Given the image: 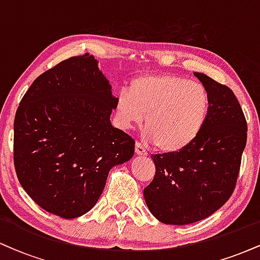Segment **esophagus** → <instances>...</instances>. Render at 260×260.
Masks as SVG:
<instances>
[{
  "mask_svg": "<svg viewBox=\"0 0 260 260\" xmlns=\"http://www.w3.org/2000/svg\"><path fill=\"white\" fill-rule=\"evenodd\" d=\"M136 154L140 155V156H147L148 151L145 150V148L140 143H136Z\"/></svg>",
  "mask_w": 260,
  "mask_h": 260,
  "instance_id": "34e87169",
  "label": "esophagus"
}]
</instances>
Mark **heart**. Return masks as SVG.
<instances>
[{"mask_svg": "<svg viewBox=\"0 0 260 260\" xmlns=\"http://www.w3.org/2000/svg\"><path fill=\"white\" fill-rule=\"evenodd\" d=\"M210 111V98L201 83L175 74H142L122 90L116 115L122 128L145 118V138L160 150L177 153L202 133Z\"/></svg>", "mask_w": 260, "mask_h": 260, "instance_id": "obj_1", "label": "heart"}]
</instances>
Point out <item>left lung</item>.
I'll return each mask as SVG.
<instances>
[{
    "label": "left lung",
    "instance_id": "obj_1",
    "mask_svg": "<svg viewBox=\"0 0 260 260\" xmlns=\"http://www.w3.org/2000/svg\"><path fill=\"white\" fill-rule=\"evenodd\" d=\"M210 98L202 133L177 153L155 154V176L144 188L149 210L169 225H188L210 216L229 201L246 148L247 122L229 86L194 72Z\"/></svg>",
    "mask_w": 260,
    "mask_h": 260
}]
</instances>
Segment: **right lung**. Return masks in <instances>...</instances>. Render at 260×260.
I'll return each mask as SVG.
<instances>
[{"instance_id":"add662e5","label":"right lung","mask_w":260,"mask_h":260,"mask_svg":"<svg viewBox=\"0 0 260 260\" xmlns=\"http://www.w3.org/2000/svg\"><path fill=\"white\" fill-rule=\"evenodd\" d=\"M85 53L32 82L14 118V168L39 207L63 219L99 201L113 166L132 159L134 140L110 121L111 85Z\"/></svg>"}]
</instances>
